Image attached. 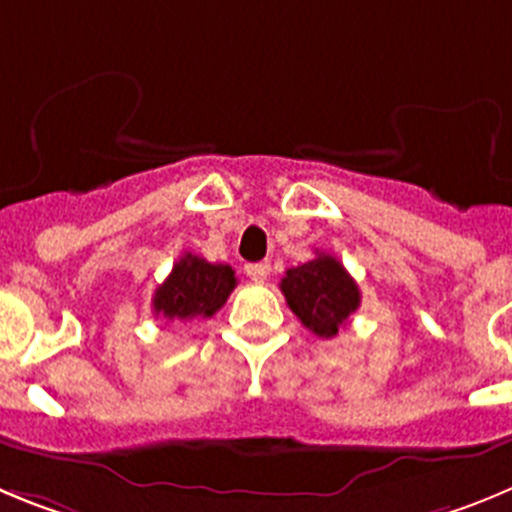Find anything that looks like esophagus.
I'll list each match as a JSON object with an SVG mask.
<instances>
[{"instance_id":"obj_1","label":"esophagus","mask_w":512,"mask_h":512,"mask_svg":"<svg viewBox=\"0 0 512 512\" xmlns=\"http://www.w3.org/2000/svg\"><path fill=\"white\" fill-rule=\"evenodd\" d=\"M245 272L255 283H265L267 275H270V262H252V265H245Z\"/></svg>"}]
</instances>
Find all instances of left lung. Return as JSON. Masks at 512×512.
<instances>
[{"mask_svg": "<svg viewBox=\"0 0 512 512\" xmlns=\"http://www.w3.org/2000/svg\"><path fill=\"white\" fill-rule=\"evenodd\" d=\"M280 290L300 323L318 338L338 336V328L346 326L361 305L356 280L326 252H318L305 265L290 267L280 280Z\"/></svg>", "mask_w": 512, "mask_h": 512, "instance_id": "obj_1", "label": "left lung"}]
</instances>
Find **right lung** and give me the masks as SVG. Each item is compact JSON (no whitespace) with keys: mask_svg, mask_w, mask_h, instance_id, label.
<instances>
[{"mask_svg":"<svg viewBox=\"0 0 512 512\" xmlns=\"http://www.w3.org/2000/svg\"><path fill=\"white\" fill-rule=\"evenodd\" d=\"M237 285L229 265H214L204 257L184 255L174 265L169 278L156 288L154 315L166 321H194L212 318Z\"/></svg>","mask_w":512,"mask_h":512,"instance_id":"1","label":"right lung"}]
</instances>
